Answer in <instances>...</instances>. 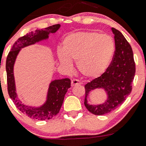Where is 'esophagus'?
<instances>
[{"mask_svg": "<svg viewBox=\"0 0 146 146\" xmlns=\"http://www.w3.org/2000/svg\"><path fill=\"white\" fill-rule=\"evenodd\" d=\"M79 84H80V82L78 80H77V79H73V80H72L71 81L72 87H74L76 86V85H79Z\"/></svg>", "mask_w": 146, "mask_h": 146, "instance_id": "1", "label": "esophagus"}]
</instances>
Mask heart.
I'll return each mask as SVG.
<instances>
[{"label":"heart","instance_id":"1","mask_svg":"<svg viewBox=\"0 0 146 146\" xmlns=\"http://www.w3.org/2000/svg\"><path fill=\"white\" fill-rule=\"evenodd\" d=\"M115 52V43L111 36L97 32H77L68 35L63 40V50L57 51L60 63L67 70L72 61L84 76L97 78L109 67Z\"/></svg>","mask_w":146,"mask_h":146}]
</instances>
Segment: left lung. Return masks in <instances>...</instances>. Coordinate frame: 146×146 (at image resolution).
Here are the masks:
<instances>
[{
	"label": "left lung",
	"mask_w": 146,
	"mask_h": 146,
	"mask_svg": "<svg viewBox=\"0 0 146 146\" xmlns=\"http://www.w3.org/2000/svg\"><path fill=\"white\" fill-rule=\"evenodd\" d=\"M114 35L115 52L109 67L100 77L85 85V107L95 115H103L115 110L124 102L132 90V82L136 73V65L131 45L123 35L111 28ZM102 88L106 91L108 99L98 106L88 104V95L90 91Z\"/></svg>",
	"instance_id": "8db88e82"
}]
</instances>
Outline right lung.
<instances>
[{"label":"right lung","mask_w":146,"mask_h":146,"mask_svg":"<svg viewBox=\"0 0 146 146\" xmlns=\"http://www.w3.org/2000/svg\"><path fill=\"white\" fill-rule=\"evenodd\" d=\"M61 25H54L44 29H37L35 32L27 33L25 36L19 38L11 48L6 59V73L8 92L10 98L15 104L16 107L23 114H27L29 117L37 120H48L52 119L60 111L64 97L68 89L70 88V80L69 78L54 80L51 82L47 92L46 100L45 103L39 107L27 106L17 98L15 89L13 67L17 54L22 48L27 46L35 44L36 42L44 40L48 38L50 33H55Z\"/></svg>","instance_id":"add662e5"}]
</instances>
